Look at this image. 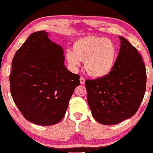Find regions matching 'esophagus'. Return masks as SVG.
Returning <instances> with one entry per match:
<instances>
[{
	"label": "esophagus",
	"instance_id": "1",
	"mask_svg": "<svg viewBox=\"0 0 153 153\" xmlns=\"http://www.w3.org/2000/svg\"><path fill=\"white\" fill-rule=\"evenodd\" d=\"M85 79H84L83 76H81L80 78V83L81 85H83V84H85Z\"/></svg>",
	"mask_w": 153,
	"mask_h": 153
}]
</instances>
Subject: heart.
I'll return each instance as SVG.
<instances>
[{
  "instance_id": "obj_1",
  "label": "heart",
  "mask_w": 153,
  "mask_h": 153,
  "mask_svg": "<svg viewBox=\"0 0 153 153\" xmlns=\"http://www.w3.org/2000/svg\"><path fill=\"white\" fill-rule=\"evenodd\" d=\"M117 50L111 40L103 37L87 36L75 41L73 49L66 51L70 67L76 69L85 61V68L90 76L102 77L111 71L117 59Z\"/></svg>"
}]
</instances>
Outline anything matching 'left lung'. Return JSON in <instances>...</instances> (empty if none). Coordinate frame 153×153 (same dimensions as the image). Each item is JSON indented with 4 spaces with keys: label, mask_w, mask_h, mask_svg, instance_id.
<instances>
[{
    "label": "left lung",
    "mask_w": 153,
    "mask_h": 153,
    "mask_svg": "<svg viewBox=\"0 0 153 153\" xmlns=\"http://www.w3.org/2000/svg\"><path fill=\"white\" fill-rule=\"evenodd\" d=\"M119 38L120 50L111 71L85 83L92 116L103 125L117 124L133 116L146 91L142 57L125 38Z\"/></svg>",
    "instance_id": "1"
}]
</instances>
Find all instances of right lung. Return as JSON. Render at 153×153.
<instances>
[{
  "instance_id": "1",
  "label": "right lung",
  "mask_w": 153,
  "mask_h": 153,
  "mask_svg": "<svg viewBox=\"0 0 153 153\" xmlns=\"http://www.w3.org/2000/svg\"><path fill=\"white\" fill-rule=\"evenodd\" d=\"M45 31L32 33L15 54L10 91L27 121L40 126L59 123L65 114L79 76L64 65L63 48Z\"/></svg>"
}]
</instances>
